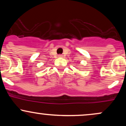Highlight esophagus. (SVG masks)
I'll list each match as a JSON object with an SVG mask.
<instances>
[{
    "instance_id": "esophagus-1",
    "label": "esophagus",
    "mask_w": 126,
    "mask_h": 126,
    "mask_svg": "<svg viewBox=\"0 0 126 126\" xmlns=\"http://www.w3.org/2000/svg\"><path fill=\"white\" fill-rule=\"evenodd\" d=\"M59 57H63V56H62V55H61V54H59Z\"/></svg>"
}]
</instances>
